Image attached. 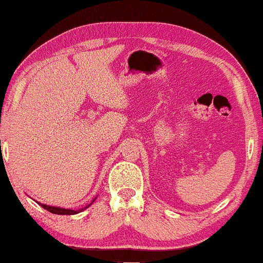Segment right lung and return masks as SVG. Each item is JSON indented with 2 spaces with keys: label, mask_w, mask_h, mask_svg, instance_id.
I'll return each instance as SVG.
<instances>
[{
  "label": "right lung",
  "mask_w": 263,
  "mask_h": 263,
  "mask_svg": "<svg viewBox=\"0 0 263 263\" xmlns=\"http://www.w3.org/2000/svg\"><path fill=\"white\" fill-rule=\"evenodd\" d=\"M95 200H96V198H93V200H92L91 203H88L87 206H86V207H83V209H80V210L62 209V207L50 206V204H45V203H41V202H37V203H39V204H41V206L43 207V209H45V210H47V211H50V212H52V213H54V215H76V213H79V212H82L83 210L88 209V207L91 206L92 203H93Z\"/></svg>",
  "instance_id": "obj_1"
}]
</instances>
